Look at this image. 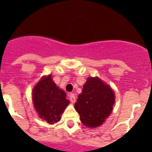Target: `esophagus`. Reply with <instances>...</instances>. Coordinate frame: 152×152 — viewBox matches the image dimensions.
<instances>
[{
	"instance_id": "obj_1",
	"label": "esophagus",
	"mask_w": 152,
	"mask_h": 152,
	"mask_svg": "<svg viewBox=\"0 0 152 152\" xmlns=\"http://www.w3.org/2000/svg\"><path fill=\"white\" fill-rule=\"evenodd\" d=\"M69 99H70V101L72 103H75V102H76V96L73 93H70L69 95Z\"/></svg>"
}]
</instances>
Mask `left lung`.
I'll use <instances>...</instances> for the list:
<instances>
[{
	"label": "left lung",
	"mask_w": 152,
	"mask_h": 152,
	"mask_svg": "<svg viewBox=\"0 0 152 152\" xmlns=\"http://www.w3.org/2000/svg\"><path fill=\"white\" fill-rule=\"evenodd\" d=\"M115 94L108 85L98 77H89L74 107L87 127H98L113 111Z\"/></svg>",
	"instance_id": "obj_1"
}]
</instances>
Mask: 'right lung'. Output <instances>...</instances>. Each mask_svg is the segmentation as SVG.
<instances>
[{
  "instance_id": "obj_1",
  "label": "right lung",
  "mask_w": 152,
  "mask_h": 152,
  "mask_svg": "<svg viewBox=\"0 0 152 152\" xmlns=\"http://www.w3.org/2000/svg\"><path fill=\"white\" fill-rule=\"evenodd\" d=\"M32 100L39 118L50 124L60 121L61 115L70 103L66 93L53 82L51 75L42 77L34 87Z\"/></svg>"
}]
</instances>
